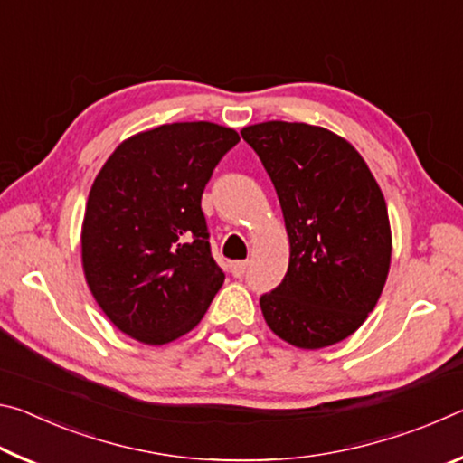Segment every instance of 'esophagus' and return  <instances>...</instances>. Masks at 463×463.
<instances>
[{
    "mask_svg": "<svg viewBox=\"0 0 463 463\" xmlns=\"http://www.w3.org/2000/svg\"><path fill=\"white\" fill-rule=\"evenodd\" d=\"M247 268H249V261H234L231 265V271H232L234 278H242V276H245Z\"/></svg>",
    "mask_w": 463,
    "mask_h": 463,
    "instance_id": "1",
    "label": "esophagus"
}]
</instances>
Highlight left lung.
<instances>
[{
	"label": "left lung",
	"instance_id": "obj_1",
	"mask_svg": "<svg viewBox=\"0 0 463 463\" xmlns=\"http://www.w3.org/2000/svg\"><path fill=\"white\" fill-rule=\"evenodd\" d=\"M276 187L289 241L288 273L261 312L279 339L323 349L354 335L378 304L392 260L383 194L355 146L307 122L241 130Z\"/></svg>",
	"mask_w": 463,
	"mask_h": 463
}]
</instances>
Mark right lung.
Returning <instances> with one entry per match:
<instances>
[{
	"label": "right lung",
	"mask_w": 463,
	"mask_h": 463,
	"mask_svg": "<svg viewBox=\"0 0 463 463\" xmlns=\"http://www.w3.org/2000/svg\"><path fill=\"white\" fill-rule=\"evenodd\" d=\"M237 130L174 122L114 148L91 184L81 265L91 296L116 328L145 345L190 333L224 281L210 255L202 194Z\"/></svg>",
	"instance_id": "1"
}]
</instances>
